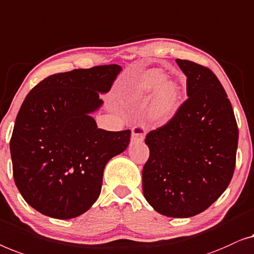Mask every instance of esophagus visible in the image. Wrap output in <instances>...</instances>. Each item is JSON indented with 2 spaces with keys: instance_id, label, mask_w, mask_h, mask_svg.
<instances>
[{
  "instance_id": "34e87169",
  "label": "esophagus",
  "mask_w": 254,
  "mask_h": 254,
  "mask_svg": "<svg viewBox=\"0 0 254 254\" xmlns=\"http://www.w3.org/2000/svg\"><path fill=\"white\" fill-rule=\"evenodd\" d=\"M145 134H146V131H145V128L142 127L137 126V127H132L131 142H132V144H134V142H141V141H144Z\"/></svg>"
}]
</instances>
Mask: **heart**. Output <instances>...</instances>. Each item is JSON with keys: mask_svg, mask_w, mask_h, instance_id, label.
Wrapping results in <instances>:
<instances>
[{"mask_svg": "<svg viewBox=\"0 0 254 254\" xmlns=\"http://www.w3.org/2000/svg\"><path fill=\"white\" fill-rule=\"evenodd\" d=\"M183 88L174 80H167L166 73L160 70H148L140 74L124 96L130 107L145 108L147 106V119L154 126L167 124L176 115L182 105Z\"/></svg>", "mask_w": 254, "mask_h": 254, "instance_id": "obj_1", "label": "heart"}]
</instances>
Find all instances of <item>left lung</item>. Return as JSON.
Instances as JSON below:
<instances>
[{
	"instance_id": "1",
	"label": "left lung",
	"mask_w": 254,
	"mask_h": 254,
	"mask_svg": "<svg viewBox=\"0 0 254 254\" xmlns=\"http://www.w3.org/2000/svg\"><path fill=\"white\" fill-rule=\"evenodd\" d=\"M187 76L188 100L166 126L149 132L142 192L156 212L191 217L208 208L233 178L238 127L227 93L215 74L176 60Z\"/></svg>"
}]
</instances>
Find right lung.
I'll use <instances>...</instances> for the list:
<instances>
[{"label":"right lung","mask_w":254,"mask_h":254,"mask_svg":"<svg viewBox=\"0 0 254 254\" xmlns=\"http://www.w3.org/2000/svg\"><path fill=\"white\" fill-rule=\"evenodd\" d=\"M121 71L109 64L56 73L25 98L10 140L13 180L44 215L67 220L87 212L101 192L107 162L127 149L130 130L98 128L91 116Z\"/></svg>","instance_id":"right-lung-1"}]
</instances>
